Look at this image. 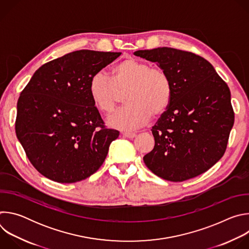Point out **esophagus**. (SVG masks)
Instances as JSON below:
<instances>
[{
  "label": "esophagus",
  "mask_w": 249,
  "mask_h": 249,
  "mask_svg": "<svg viewBox=\"0 0 249 249\" xmlns=\"http://www.w3.org/2000/svg\"><path fill=\"white\" fill-rule=\"evenodd\" d=\"M122 135L129 139H133L136 137V133H134V132H124V133H122Z\"/></svg>",
  "instance_id": "obj_1"
}]
</instances>
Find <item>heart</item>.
Returning <instances> with one entry per match:
<instances>
[{
  "mask_svg": "<svg viewBox=\"0 0 249 249\" xmlns=\"http://www.w3.org/2000/svg\"><path fill=\"white\" fill-rule=\"evenodd\" d=\"M126 90L124 102L127 105L107 118L108 126L122 131L144 126L152 115H162L173 95L171 79L164 70L133 57H125L117 62L110 78L99 72L90 78L89 84L90 100L103 113L111 112L119 93Z\"/></svg>",
  "mask_w": 249,
  "mask_h": 249,
  "instance_id": "obj_1",
  "label": "heart"
}]
</instances>
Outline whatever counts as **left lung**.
Returning a JSON list of instances; mask_svg holds the SVG:
<instances>
[{"instance_id": "left-lung-1", "label": "left lung", "mask_w": 249, "mask_h": 249, "mask_svg": "<svg viewBox=\"0 0 249 249\" xmlns=\"http://www.w3.org/2000/svg\"><path fill=\"white\" fill-rule=\"evenodd\" d=\"M171 79L167 110L153 126L155 147L144 157L152 172L181 182L211 168L224 156L234 113L228 85L207 60L169 47L138 50Z\"/></svg>"}]
</instances>
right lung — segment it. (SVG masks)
Instances as JSON below:
<instances>
[{"mask_svg": "<svg viewBox=\"0 0 249 249\" xmlns=\"http://www.w3.org/2000/svg\"><path fill=\"white\" fill-rule=\"evenodd\" d=\"M120 52L79 50L42 65L20 92L16 133L47 178L74 183L103 163L119 132L107 129L89 94L90 78Z\"/></svg>", "mask_w": 249, "mask_h": 249, "instance_id": "1", "label": "right lung"}]
</instances>
